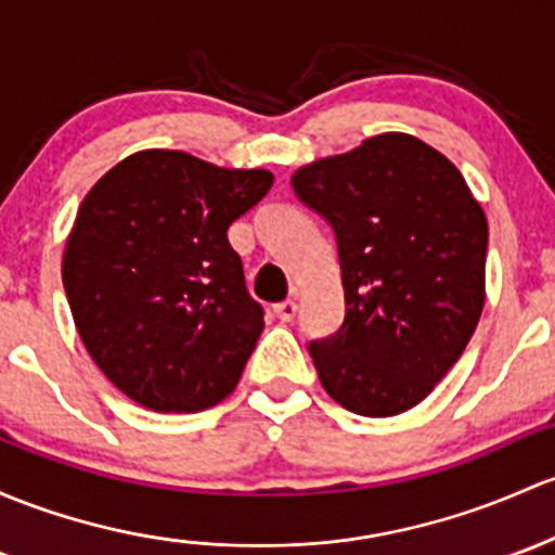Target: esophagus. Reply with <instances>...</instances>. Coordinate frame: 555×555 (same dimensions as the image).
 <instances>
[{"label": "esophagus", "instance_id": "obj_1", "mask_svg": "<svg viewBox=\"0 0 555 555\" xmlns=\"http://www.w3.org/2000/svg\"><path fill=\"white\" fill-rule=\"evenodd\" d=\"M296 309H299V304H296L294 299H285V301L275 304L278 320H283V323H291V320L296 318Z\"/></svg>", "mask_w": 555, "mask_h": 555}]
</instances>
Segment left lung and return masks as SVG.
<instances>
[{"instance_id": "8db88e82", "label": "left lung", "mask_w": 555, "mask_h": 555, "mask_svg": "<svg viewBox=\"0 0 555 555\" xmlns=\"http://www.w3.org/2000/svg\"><path fill=\"white\" fill-rule=\"evenodd\" d=\"M331 222L347 318L309 344L341 408L389 418L415 408L461 360L485 309L487 217L450 158L384 132L291 177Z\"/></svg>"}]
</instances>
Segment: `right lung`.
I'll return each mask as SVG.
<instances>
[{
	"instance_id": "obj_1",
	"label": "right lung",
	"mask_w": 555,
	"mask_h": 555,
	"mask_svg": "<svg viewBox=\"0 0 555 555\" xmlns=\"http://www.w3.org/2000/svg\"><path fill=\"white\" fill-rule=\"evenodd\" d=\"M272 171L140 151L105 171L65 241L76 331L105 378L156 413H201L241 380L264 331L230 224L270 193Z\"/></svg>"
}]
</instances>
